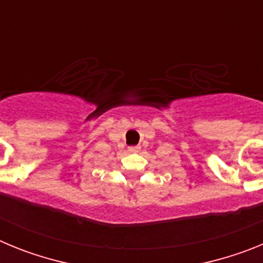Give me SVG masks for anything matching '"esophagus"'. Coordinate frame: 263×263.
I'll use <instances>...</instances> for the list:
<instances>
[{
	"instance_id": "obj_1",
	"label": "esophagus",
	"mask_w": 263,
	"mask_h": 263,
	"mask_svg": "<svg viewBox=\"0 0 263 263\" xmlns=\"http://www.w3.org/2000/svg\"><path fill=\"white\" fill-rule=\"evenodd\" d=\"M139 148H141V146H130L129 152L137 153V152H139Z\"/></svg>"
}]
</instances>
